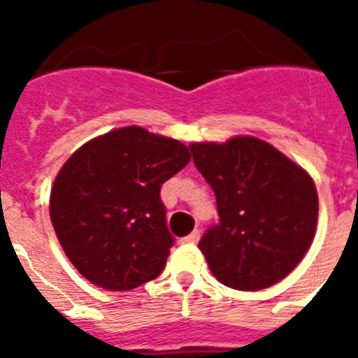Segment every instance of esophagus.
Segmentation results:
<instances>
[{"instance_id": "1", "label": "esophagus", "mask_w": 358, "mask_h": 358, "mask_svg": "<svg viewBox=\"0 0 358 358\" xmlns=\"http://www.w3.org/2000/svg\"><path fill=\"white\" fill-rule=\"evenodd\" d=\"M199 239H201V232H199V230H193V232H191L189 236H185L182 241H184V243H196Z\"/></svg>"}]
</instances>
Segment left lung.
<instances>
[{
    "mask_svg": "<svg viewBox=\"0 0 358 358\" xmlns=\"http://www.w3.org/2000/svg\"><path fill=\"white\" fill-rule=\"evenodd\" d=\"M215 193L219 223L199 249L219 282L269 288L303 260L317 223V191L305 169L256 137L189 145Z\"/></svg>",
    "mask_w": 358,
    "mask_h": 358,
    "instance_id": "left-lung-1",
    "label": "left lung"
}]
</instances>
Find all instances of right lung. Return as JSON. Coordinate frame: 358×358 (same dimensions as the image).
<instances>
[{
    "label": "right lung",
    "instance_id": "right-lung-1",
    "mask_svg": "<svg viewBox=\"0 0 358 358\" xmlns=\"http://www.w3.org/2000/svg\"><path fill=\"white\" fill-rule=\"evenodd\" d=\"M189 159L180 141L139 126L100 135L69 157L53 182L50 217L87 280L128 292L163 271L174 238L159 191Z\"/></svg>",
    "mask_w": 358,
    "mask_h": 358
}]
</instances>
